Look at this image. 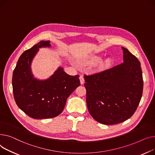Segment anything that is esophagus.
I'll use <instances>...</instances> for the list:
<instances>
[{
	"label": "esophagus",
	"mask_w": 155,
	"mask_h": 155,
	"mask_svg": "<svg viewBox=\"0 0 155 155\" xmlns=\"http://www.w3.org/2000/svg\"><path fill=\"white\" fill-rule=\"evenodd\" d=\"M79 79H80V83L81 84H83L84 83V79L83 78V76H81L80 78H79Z\"/></svg>",
	"instance_id": "obj_1"
}]
</instances>
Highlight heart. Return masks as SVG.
<instances>
[{"label":"heart","instance_id":"b5f03b06","mask_svg":"<svg viewBox=\"0 0 155 155\" xmlns=\"http://www.w3.org/2000/svg\"><path fill=\"white\" fill-rule=\"evenodd\" d=\"M101 61V58L99 56H92L89 58L88 59H87L84 62L86 64H96L99 63L100 61ZM108 61H107L106 63L107 64Z\"/></svg>","mask_w":155,"mask_h":155}]
</instances>
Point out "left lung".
Wrapping results in <instances>:
<instances>
[{
	"label": "left lung",
	"mask_w": 155,
	"mask_h": 155,
	"mask_svg": "<svg viewBox=\"0 0 155 155\" xmlns=\"http://www.w3.org/2000/svg\"><path fill=\"white\" fill-rule=\"evenodd\" d=\"M122 49L123 63L84 76L89 113L96 121L104 124H118L129 119L143 94L141 64L128 49Z\"/></svg>",
	"instance_id": "1"
}]
</instances>
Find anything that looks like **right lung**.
I'll use <instances>...</instances> for the list:
<instances>
[{"mask_svg": "<svg viewBox=\"0 0 155 155\" xmlns=\"http://www.w3.org/2000/svg\"><path fill=\"white\" fill-rule=\"evenodd\" d=\"M50 46L49 41H41L24 51L13 72L15 101L22 111L34 119L52 118L59 115L67 98L80 85L79 75L70 76L61 67L46 80L33 77L31 69L32 59L39 48Z\"/></svg>", "mask_w": 155, "mask_h": 155, "instance_id": "add662e5", "label": "right lung"}]
</instances>
